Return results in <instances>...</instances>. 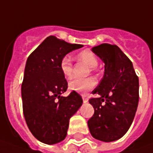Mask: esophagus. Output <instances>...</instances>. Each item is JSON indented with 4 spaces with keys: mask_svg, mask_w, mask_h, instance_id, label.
<instances>
[{
    "mask_svg": "<svg viewBox=\"0 0 153 153\" xmlns=\"http://www.w3.org/2000/svg\"><path fill=\"white\" fill-rule=\"evenodd\" d=\"M82 100H83V103H87V102H88V98L86 97L85 95H82Z\"/></svg>",
    "mask_w": 153,
    "mask_h": 153,
    "instance_id": "34e87169",
    "label": "esophagus"
}]
</instances>
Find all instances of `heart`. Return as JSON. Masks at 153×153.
<instances>
[{"label": "heart", "instance_id": "1", "mask_svg": "<svg viewBox=\"0 0 153 153\" xmlns=\"http://www.w3.org/2000/svg\"><path fill=\"white\" fill-rule=\"evenodd\" d=\"M77 57L81 60L84 61L91 68H95L98 65V60L95 55L90 51L84 50L78 53ZM59 68L62 74L66 77L70 78L72 76V67L71 58L69 56H65L62 58L59 64ZM95 85L94 80L92 78H73L69 82V88L71 90L77 93H86L91 90Z\"/></svg>", "mask_w": 153, "mask_h": 153}]
</instances>
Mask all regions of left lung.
<instances>
[{
  "label": "left lung",
  "instance_id": "8db88e82",
  "mask_svg": "<svg viewBox=\"0 0 153 153\" xmlns=\"http://www.w3.org/2000/svg\"><path fill=\"white\" fill-rule=\"evenodd\" d=\"M92 51L105 63V72L92 92L94 113L88 121L96 140L111 142L122 138L132 124L139 103V78L132 62L116 45L103 43Z\"/></svg>",
  "mask_w": 153,
  "mask_h": 153
}]
</instances>
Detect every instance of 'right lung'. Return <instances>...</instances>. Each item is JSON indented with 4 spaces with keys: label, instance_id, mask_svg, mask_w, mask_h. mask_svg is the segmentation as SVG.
Masks as SVG:
<instances>
[{
    "label": "right lung",
    "instance_id": "1",
    "mask_svg": "<svg viewBox=\"0 0 153 153\" xmlns=\"http://www.w3.org/2000/svg\"><path fill=\"white\" fill-rule=\"evenodd\" d=\"M50 36L28 57L21 88L27 126L41 142L53 145L66 137L69 121L82 105V99L68 88L59 64L63 57L82 48Z\"/></svg>",
    "mask_w": 153,
    "mask_h": 153
}]
</instances>
